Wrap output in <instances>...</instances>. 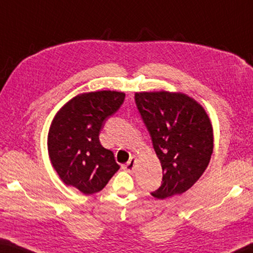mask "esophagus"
<instances>
[{
	"instance_id": "obj_1",
	"label": "esophagus",
	"mask_w": 253,
	"mask_h": 253,
	"mask_svg": "<svg viewBox=\"0 0 253 253\" xmlns=\"http://www.w3.org/2000/svg\"><path fill=\"white\" fill-rule=\"evenodd\" d=\"M136 161H137V158L135 157V156H131L130 158H129V161L127 162V164L124 166V169H125L127 172H129V173H134V170H135V166H136Z\"/></svg>"
}]
</instances>
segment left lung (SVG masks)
<instances>
[{
    "label": "left lung",
    "mask_w": 253,
    "mask_h": 253,
    "mask_svg": "<svg viewBox=\"0 0 253 253\" xmlns=\"http://www.w3.org/2000/svg\"><path fill=\"white\" fill-rule=\"evenodd\" d=\"M135 100L163 169L162 185L152 195L165 200L183 194L211 160L213 128L208 113L179 91H137Z\"/></svg>",
    "instance_id": "1"
}]
</instances>
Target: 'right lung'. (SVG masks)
<instances>
[{"label":"right lung","mask_w":253,"mask_h":253,"mask_svg":"<svg viewBox=\"0 0 253 253\" xmlns=\"http://www.w3.org/2000/svg\"><path fill=\"white\" fill-rule=\"evenodd\" d=\"M125 92H83L67 101L51 122L48 154L53 169L68 186L90 195L104 188L119 169L114 153L101 146L105 121L123 104Z\"/></svg>","instance_id":"1"}]
</instances>
